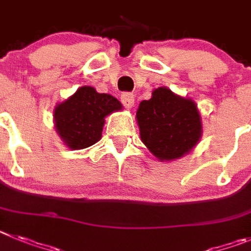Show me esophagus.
Returning a JSON list of instances; mask_svg holds the SVG:
<instances>
[{
    "mask_svg": "<svg viewBox=\"0 0 251 251\" xmlns=\"http://www.w3.org/2000/svg\"><path fill=\"white\" fill-rule=\"evenodd\" d=\"M121 102H123V105L125 106L126 109H132L135 103L134 95L130 94V92H124V94L121 95Z\"/></svg>",
    "mask_w": 251,
    "mask_h": 251,
    "instance_id": "esophagus-1",
    "label": "esophagus"
}]
</instances>
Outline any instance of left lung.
Segmentation results:
<instances>
[{
	"label": "left lung",
	"instance_id": "obj_1",
	"mask_svg": "<svg viewBox=\"0 0 251 251\" xmlns=\"http://www.w3.org/2000/svg\"><path fill=\"white\" fill-rule=\"evenodd\" d=\"M140 137L160 161H173L193 151L202 135L201 116L195 101L157 87L136 112Z\"/></svg>",
	"mask_w": 251,
	"mask_h": 251
}]
</instances>
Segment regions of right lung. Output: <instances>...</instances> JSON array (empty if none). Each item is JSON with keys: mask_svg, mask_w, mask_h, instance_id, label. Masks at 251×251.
Returning a JSON list of instances; mask_svg holds the SVG:
<instances>
[{"mask_svg": "<svg viewBox=\"0 0 251 251\" xmlns=\"http://www.w3.org/2000/svg\"><path fill=\"white\" fill-rule=\"evenodd\" d=\"M123 110V105L109 94L94 87H78L74 95L57 103L53 110L56 132L71 150L94 145L102 136L106 116Z\"/></svg>", "mask_w": 251, "mask_h": 251, "instance_id": "right-lung-1", "label": "right lung"}]
</instances>
